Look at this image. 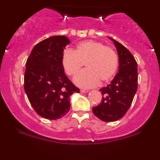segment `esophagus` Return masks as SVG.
Instances as JSON below:
<instances>
[{"instance_id":"esophagus-1","label":"esophagus","mask_w":160,"mask_h":160,"mask_svg":"<svg viewBox=\"0 0 160 160\" xmlns=\"http://www.w3.org/2000/svg\"><path fill=\"white\" fill-rule=\"evenodd\" d=\"M80 92L82 93H87V92H88V90H85V89H81L80 90Z\"/></svg>"}]
</instances>
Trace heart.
I'll use <instances>...</instances> for the list:
<instances>
[{
	"instance_id": "obj_1",
	"label": "heart",
	"mask_w": 160,
	"mask_h": 160,
	"mask_svg": "<svg viewBox=\"0 0 160 160\" xmlns=\"http://www.w3.org/2000/svg\"><path fill=\"white\" fill-rule=\"evenodd\" d=\"M61 62L65 73L75 76L83 65L86 68L74 78L78 86L90 88L110 80L117 71L119 58L115 50L101 42L86 41L78 43L74 51L63 52Z\"/></svg>"
}]
</instances>
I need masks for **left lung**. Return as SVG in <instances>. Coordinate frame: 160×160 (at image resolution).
I'll return each mask as SVG.
<instances>
[{
  "label": "left lung",
  "mask_w": 160,
  "mask_h": 160,
  "mask_svg": "<svg viewBox=\"0 0 160 160\" xmlns=\"http://www.w3.org/2000/svg\"><path fill=\"white\" fill-rule=\"evenodd\" d=\"M119 55V72L107 87L100 89V103L92 112L103 122H114L123 117L132 104L138 89V65L134 57L125 47L114 39Z\"/></svg>",
  "instance_id": "obj_1"
}]
</instances>
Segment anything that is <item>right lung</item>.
I'll return each mask as SVG.
<instances>
[{
    "mask_svg": "<svg viewBox=\"0 0 160 160\" xmlns=\"http://www.w3.org/2000/svg\"><path fill=\"white\" fill-rule=\"evenodd\" d=\"M70 41L52 36L35 46L27 62L24 89L35 111L49 120L62 118L70 110V96L79 92L65 74L61 59Z\"/></svg>",
    "mask_w": 160,
    "mask_h": 160,
    "instance_id": "obj_1",
    "label": "right lung"
}]
</instances>
